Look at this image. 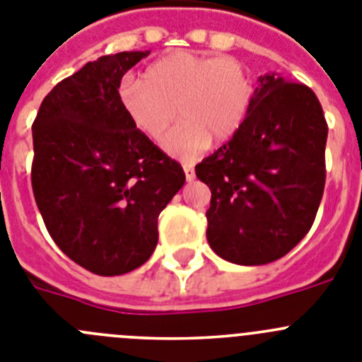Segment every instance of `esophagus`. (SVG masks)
<instances>
[{
	"mask_svg": "<svg viewBox=\"0 0 362 362\" xmlns=\"http://www.w3.org/2000/svg\"><path fill=\"white\" fill-rule=\"evenodd\" d=\"M183 168H185V174H187V181H194L195 177L194 167H192V165H183Z\"/></svg>",
	"mask_w": 362,
	"mask_h": 362,
	"instance_id": "1",
	"label": "esophagus"
}]
</instances>
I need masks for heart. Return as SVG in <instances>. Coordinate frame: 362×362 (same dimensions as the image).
Listing matches in <instances>:
<instances>
[{
	"instance_id": "b5f03b06",
	"label": "heart",
	"mask_w": 362,
	"mask_h": 362,
	"mask_svg": "<svg viewBox=\"0 0 362 362\" xmlns=\"http://www.w3.org/2000/svg\"><path fill=\"white\" fill-rule=\"evenodd\" d=\"M253 98V78L240 61L187 49L152 62L144 81L125 77L118 88L125 116L151 140H161L175 116L181 118L163 141L165 151L179 159H194L211 140L230 141L246 122Z\"/></svg>"
}]
</instances>
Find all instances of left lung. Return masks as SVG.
Segmentation results:
<instances>
[{"label":"left lung","mask_w":362,"mask_h":362,"mask_svg":"<svg viewBox=\"0 0 362 362\" xmlns=\"http://www.w3.org/2000/svg\"><path fill=\"white\" fill-rule=\"evenodd\" d=\"M250 115L195 167L211 190L206 238L238 265H264L309 233L325 190L327 120L309 86L258 78Z\"/></svg>","instance_id":"1"}]
</instances>
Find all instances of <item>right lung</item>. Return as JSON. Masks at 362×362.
Segmentation results:
<instances>
[{"label": "right lung", "mask_w": 362, "mask_h": 362, "mask_svg": "<svg viewBox=\"0 0 362 362\" xmlns=\"http://www.w3.org/2000/svg\"><path fill=\"white\" fill-rule=\"evenodd\" d=\"M147 55L88 62L46 95L32 125V188L46 230L100 276L151 258L159 214L185 185L181 165L132 127L118 100L122 77Z\"/></svg>", "instance_id": "obj_1"}]
</instances>
